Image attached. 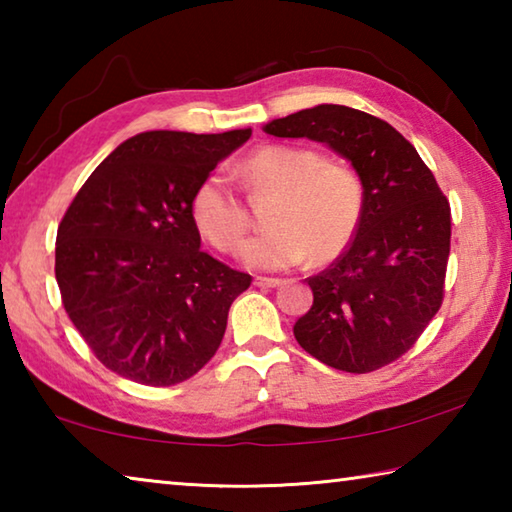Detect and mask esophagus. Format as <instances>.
Returning a JSON list of instances; mask_svg holds the SVG:
<instances>
[{
    "instance_id": "obj_1",
    "label": "esophagus",
    "mask_w": 512,
    "mask_h": 512,
    "mask_svg": "<svg viewBox=\"0 0 512 512\" xmlns=\"http://www.w3.org/2000/svg\"><path fill=\"white\" fill-rule=\"evenodd\" d=\"M255 284H257V287L275 289V287H280L282 280H280V277H264V275H257V277H255Z\"/></svg>"
}]
</instances>
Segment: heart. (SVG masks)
<instances>
[{
    "label": "heart",
    "mask_w": 512,
    "mask_h": 512,
    "mask_svg": "<svg viewBox=\"0 0 512 512\" xmlns=\"http://www.w3.org/2000/svg\"><path fill=\"white\" fill-rule=\"evenodd\" d=\"M244 185L257 196H273L266 207V232L241 250L248 266L280 271L311 259L327 264L350 246L359 230L366 187L357 171L327 160L309 146L266 144L239 164ZM189 214L201 237L237 253L248 230V212L239 194L219 173L196 185Z\"/></svg>",
    "instance_id": "1"
}]
</instances>
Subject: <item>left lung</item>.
<instances>
[{"mask_svg":"<svg viewBox=\"0 0 512 512\" xmlns=\"http://www.w3.org/2000/svg\"><path fill=\"white\" fill-rule=\"evenodd\" d=\"M264 131L332 146L366 187L350 246L307 277L314 305L293 325L296 341L325 366L354 375L388 366L443 305L452 241L447 196L415 146L368 112L323 103L273 119Z\"/></svg>","mask_w":512,"mask_h":512,"instance_id":"8db88e82","label":"left lung"}]
</instances>
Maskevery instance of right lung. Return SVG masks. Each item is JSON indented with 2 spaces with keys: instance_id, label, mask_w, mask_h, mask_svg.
Returning <instances> with one entry per match:
<instances>
[{
  "instance_id": "obj_1",
  "label": "right lung",
  "mask_w": 512,
  "mask_h": 512,
  "mask_svg": "<svg viewBox=\"0 0 512 512\" xmlns=\"http://www.w3.org/2000/svg\"><path fill=\"white\" fill-rule=\"evenodd\" d=\"M250 137L149 131L119 144L69 203L56 280L69 320L108 370L144 386L194 377L253 277L201 250L196 185Z\"/></svg>"
}]
</instances>
